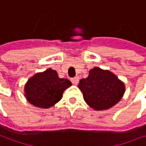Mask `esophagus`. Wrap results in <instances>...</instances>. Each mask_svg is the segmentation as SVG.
Returning <instances> with one entry per match:
<instances>
[{
    "label": "esophagus",
    "mask_w": 146,
    "mask_h": 146,
    "mask_svg": "<svg viewBox=\"0 0 146 146\" xmlns=\"http://www.w3.org/2000/svg\"><path fill=\"white\" fill-rule=\"evenodd\" d=\"M71 82H73V84L74 85H77L79 82V78L78 77H74L73 78H71Z\"/></svg>",
    "instance_id": "obj_1"
}]
</instances>
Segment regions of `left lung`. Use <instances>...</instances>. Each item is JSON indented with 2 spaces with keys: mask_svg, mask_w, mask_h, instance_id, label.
Instances as JSON below:
<instances>
[{
  "mask_svg": "<svg viewBox=\"0 0 146 146\" xmlns=\"http://www.w3.org/2000/svg\"><path fill=\"white\" fill-rule=\"evenodd\" d=\"M78 87L86 104L96 110H105L122 99L125 86L108 70L94 68L86 78L80 80Z\"/></svg>",
  "mask_w": 146,
  "mask_h": 146,
  "instance_id": "left-lung-1",
  "label": "left lung"
}]
</instances>
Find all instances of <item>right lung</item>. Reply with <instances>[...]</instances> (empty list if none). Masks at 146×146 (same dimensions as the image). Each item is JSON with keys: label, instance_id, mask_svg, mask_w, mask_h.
<instances>
[{"label": "right lung", "instance_id": "1", "mask_svg": "<svg viewBox=\"0 0 146 146\" xmlns=\"http://www.w3.org/2000/svg\"><path fill=\"white\" fill-rule=\"evenodd\" d=\"M71 85L69 80L60 78L55 70L49 68L28 81L24 88L25 96L32 105L47 109L60 101L64 91Z\"/></svg>", "mask_w": 146, "mask_h": 146}]
</instances>
